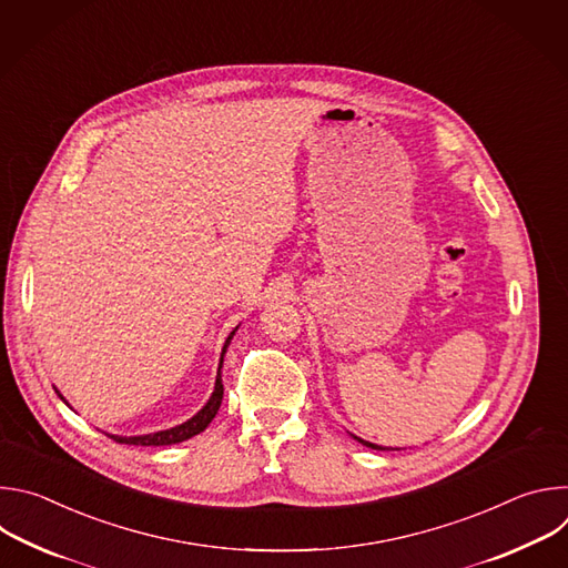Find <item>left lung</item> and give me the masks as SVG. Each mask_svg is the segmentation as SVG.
<instances>
[{"instance_id": "obj_1", "label": "left lung", "mask_w": 568, "mask_h": 568, "mask_svg": "<svg viewBox=\"0 0 568 568\" xmlns=\"http://www.w3.org/2000/svg\"><path fill=\"white\" fill-rule=\"evenodd\" d=\"M357 438V436H355ZM362 445H366V447H371V449H386V447H379V445H373V443H366V440H362V438H357Z\"/></svg>"}]
</instances>
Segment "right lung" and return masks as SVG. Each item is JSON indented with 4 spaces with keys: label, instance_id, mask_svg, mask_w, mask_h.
Instances as JSON below:
<instances>
[{
    "label": "right lung",
    "instance_id": "obj_1",
    "mask_svg": "<svg viewBox=\"0 0 568 568\" xmlns=\"http://www.w3.org/2000/svg\"><path fill=\"white\" fill-rule=\"evenodd\" d=\"M235 333V331H233ZM233 333L226 337L224 342V348H222V357L226 353V346L233 337ZM220 366H222V359H220ZM222 393H224V386H222V375H220V368H217V377H215V388H213V395L209 397V402L204 404V409L197 412L191 420L173 427V429H166V432H156V434H145V436H110L112 440L121 443V445H141V447H159V445H175V443H182V440H189L193 436H197L200 432H204L209 427V423L215 418L220 404H222ZM60 395V393H58ZM62 397V395H60ZM64 399V397H62Z\"/></svg>",
    "mask_w": 568,
    "mask_h": 568
}]
</instances>
